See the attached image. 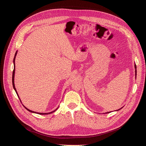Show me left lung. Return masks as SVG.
Returning <instances> with one entry per match:
<instances>
[{
    "instance_id": "1",
    "label": "left lung",
    "mask_w": 146,
    "mask_h": 146,
    "mask_svg": "<svg viewBox=\"0 0 146 146\" xmlns=\"http://www.w3.org/2000/svg\"><path fill=\"white\" fill-rule=\"evenodd\" d=\"M135 78H136V65L135 64ZM122 108H123V107H122ZM122 108H120V109H119L118 110H115V111H118V110H121ZM110 113V112H106V113H105L107 114V113ZM105 113H104V114H105Z\"/></svg>"
}]
</instances>
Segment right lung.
I'll return each instance as SVG.
<instances>
[{
    "instance_id": "add662e5",
    "label": "right lung",
    "mask_w": 146,
    "mask_h": 146,
    "mask_svg": "<svg viewBox=\"0 0 146 146\" xmlns=\"http://www.w3.org/2000/svg\"><path fill=\"white\" fill-rule=\"evenodd\" d=\"M17 51H16V52H15V55H14V59H13V63H14V70H13V76H12V82H13V88H14V90H15V92H16V94H17V96H18V98H19V100H20V101H21V99H20V98H19V95H18V93H17V90H16V89H15V84H14V75H15V57H16V55H17ZM24 106V105H23ZM24 108L28 110V111H29V112H31V113H36V114H41V115H44V114H51V113H54V111H55L57 109H58V108L56 109V110H54L53 111H51V112H50V113H37V112H35V111H32V110H29V109H28V108H27L25 106H24Z\"/></svg>"
}]
</instances>
